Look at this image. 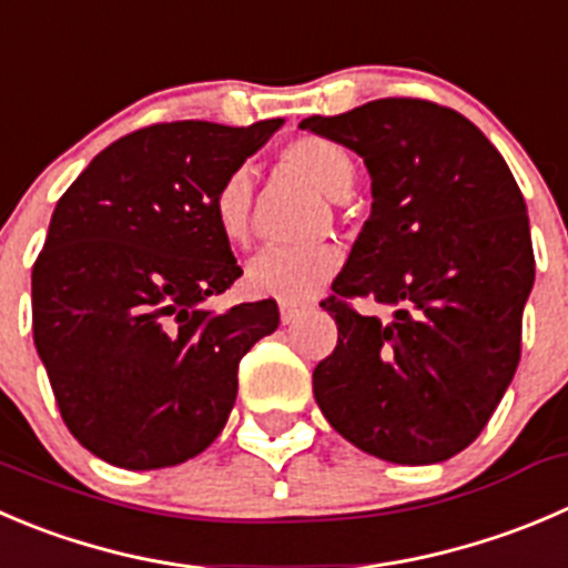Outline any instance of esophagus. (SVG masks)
Masks as SVG:
<instances>
[{
    "instance_id": "esophagus-1",
    "label": "esophagus",
    "mask_w": 568,
    "mask_h": 568,
    "mask_svg": "<svg viewBox=\"0 0 568 568\" xmlns=\"http://www.w3.org/2000/svg\"><path fill=\"white\" fill-rule=\"evenodd\" d=\"M302 311H305V307L296 305V302H280V318H283V324L296 322V318L302 316Z\"/></svg>"
}]
</instances>
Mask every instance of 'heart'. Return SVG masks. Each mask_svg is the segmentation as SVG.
<instances>
[{
    "label": "heart",
    "mask_w": 568,
    "mask_h": 568,
    "mask_svg": "<svg viewBox=\"0 0 568 568\" xmlns=\"http://www.w3.org/2000/svg\"><path fill=\"white\" fill-rule=\"evenodd\" d=\"M280 161L311 180L327 196L349 191L355 166L338 144L318 135L296 138L280 152ZM213 219L230 244L241 246L252 239L255 222V183L250 169H233L213 194ZM335 246H266L246 263L244 288L257 300L305 302L327 283L338 268Z\"/></svg>",
    "instance_id": "1"
}]
</instances>
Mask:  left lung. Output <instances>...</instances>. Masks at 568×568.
<instances>
[{
    "mask_svg": "<svg viewBox=\"0 0 568 568\" xmlns=\"http://www.w3.org/2000/svg\"><path fill=\"white\" fill-rule=\"evenodd\" d=\"M300 126L357 152L374 200L322 302L338 344L313 396L363 453L442 464L480 436L519 366L536 280L525 196L491 141L436 102L374 99ZM355 295L395 318L361 317Z\"/></svg>",
    "mask_w": 568,
    "mask_h": 568,
    "instance_id": "8db88e82",
    "label": "left lung"
}]
</instances>
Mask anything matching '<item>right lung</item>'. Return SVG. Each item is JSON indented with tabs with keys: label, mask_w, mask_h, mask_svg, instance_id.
<instances>
[{
	"label": "right lung",
	"mask_w": 568,
	"mask_h": 568,
	"mask_svg": "<svg viewBox=\"0 0 568 568\" xmlns=\"http://www.w3.org/2000/svg\"><path fill=\"white\" fill-rule=\"evenodd\" d=\"M280 126H144L60 196L32 266V338L65 427L97 458L163 469L224 430L241 357L280 311L272 300L205 307L241 277L213 194Z\"/></svg>",
	"instance_id": "obj_1"
}]
</instances>
